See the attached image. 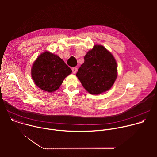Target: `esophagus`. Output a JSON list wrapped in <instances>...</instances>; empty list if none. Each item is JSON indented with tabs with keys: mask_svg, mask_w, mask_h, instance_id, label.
<instances>
[{
	"mask_svg": "<svg viewBox=\"0 0 157 157\" xmlns=\"http://www.w3.org/2000/svg\"><path fill=\"white\" fill-rule=\"evenodd\" d=\"M77 70H78V69H77L76 67H73V68H72V71H73V73L74 74L76 73V72H77Z\"/></svg>",
	"mask_w": 157,
	"mask_h": 157,
	"instance_id": "esophagus-1",
	"label": "esophagus"
}]
</instances>
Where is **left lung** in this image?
Wrapping results in <instances>:
<instances>
[{
    "instance_id": "8db88e82",
    "label": "left lung",
    "mask_w": 157,
    "mask_h": 157,
    "mask_svg": "<svg viewBox=\"0 0 157 157\" xmlns=\"http://www.w3.org/2000/svg\"><path fill=\"white\" fill-rule=\"evenodd\" d=\"M76 76L86 90L92 94L104 93L113 86L117 75L113 55L101 45H95L85 55Z\"/></svg>"
}]
</instances>
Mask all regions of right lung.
Segmentation results:
<instances>
[{"instance_id":"obj_1","label":"right lung","mask_w":157,"mask_h":157,"mask_svg":"<svg viewBox=\"0 0 157 157\" xmlns=\"http://www.w3.org/2000/svg\"><path fill=\"white\" fill-rule=\"evenodd\" d=\"M71 72L70 67L58 55L45 52L34 62L32 77L35 84L42 90L53 92Z\"/></svg>"}]
</instances>
